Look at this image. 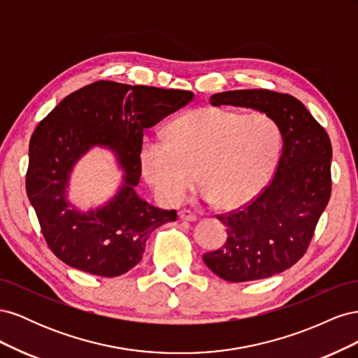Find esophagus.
<instances>
[{
  "instance_id": "1",
  "label": "esophagus",
  "mask_w": 358,
  "mask_h": 358,
  "mask_svg": "<svg viewBox=\"0 0 358 358\" xmlns=\"http://www.w3.org/2000/svg\"><path fill=\"white\" fill-rule=\"evenodd\" d=\"M179 218H180L182 221H189V222H192V221H197V215L192 213L191 210L183 209V210L179 212Z\"/></svg>"
}]
</instances>
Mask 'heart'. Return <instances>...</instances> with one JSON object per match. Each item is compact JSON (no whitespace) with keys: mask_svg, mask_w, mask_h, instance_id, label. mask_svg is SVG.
Returning <instances> with one entry per match:
<instances>
[{"mask_svg":"<svg viewBox=\"0 0 358 358\" xmlns=\"http://www.w3.org/2000/svg\"><path fill=\"white\" fill-rule=\"evenodd\" d=\"M278 154L279 131L268 116L204 106L178 117L167 142L143 146L142 170L169 204L182 201L199 178L206 200L237 209L264 189Z\"/></svg>","mask_w":358,"mask_h":358,"instance_id":"obj_1","label":"heart"}]
</instances>
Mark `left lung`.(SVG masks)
<instances>
[{
	"mask_svg": "<svg viewBox=\"0 0 358 358\" xmlns=\"http://www.w3.org/2000/svg\"><path fill=\"white\" fill-rule=\"evenodd\" d=\"M212 106L248 107L268 116L282 136L276 173L259 196L218 218L227 227L222 248L203 255L215 275L246 282L278 275L305 255L331 194L329 134L301 101L268 90L213 94Z\"/></svg>",
	"mask_w": 358,
	"mask_h": 358,
	"instance_id": "obj_1",
	"label": "left lung"
}]
</instances>
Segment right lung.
Masks as SVG:
<instances>
[{
  "mask_svg": "<svg viewBox=\"0 0 358 358\" xmlns=\"http://www.w3.org/2000/svg\"><path fill=\"white\" fill-rule=\"evenodd\" d=\"M191 91L99 80L67 95L29 140L27 194L50 251L82 272L115 278L143 257L149 234L176 221L136 192L143 129L182 109ZM106 147L124 171L123 185L101 208L82 213L66 200L72 167L90 148Z\"/></svg>",
  "mask_w": 358,
  "mask_h": 358,
  "instance_id": "1",
  "label": "right lung"
}]
</instances>
